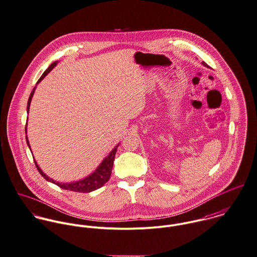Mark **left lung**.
<instances>
[{
  "instance_id": "obj_1",
  "label": "left lung",
  "mask_w": 257,
  "mask_h": 257,
  "mask_svg": "<svg viewBox=\"0 0 257 257\" xmlns=\"http://www.w3.org/2000/svg\"><path fill=\"white\" fill-rule=\"evenodd\" d=\"M202 65H203V66H205V67H207V68H210V67H209L205 62H202Z\"/></svg>"
}]
</instances>
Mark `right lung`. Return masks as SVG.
Returning a JSON list of instances; mask_svg holds the SVG:
<instances>
[{
    "label": "right lung",
    "instance_id": "obj_1",
    "mask_svg": "<svg viewBox=\"0 0 257 257\" xmlns=\"http://www.w3.org/2000/svg\"><path fill=\"white\" fill-rule=\"evenodd\" d=\"M57 64L58 61L53 62V63L46 69V71L42 74V76L40 77V79L38 80V82L36 83V85H38V84L45 78V76H47V74H48ZM35 88H36V86L33 87L32 91H31V93H30V95H29V101H28V107H27L28 113L29 112V106H30V102H31L32 96H33V94H34ZM27 131H28V124H27V126H26V134H27ZM26 139H27V143H28L29 150L31 151L28 135H26ZM118 146H119V144H117L114 148L112 149V151L108 154V156H106V157L103 159V161L99 164V166L95 169V171H93V172H91L90 174H88L85 178L80 179V180H78V181H73V182L62 183V182H59V181L54 180L53 178L49 177L48 175H46V174L42 171V170L39 168V166L37 165V163H36V161H35L34 158H33V160H34V163H35V166H36L37 171H39V173H40L47 181L56 184L57 186L61 187L62 189H66V190H70V191H75V192L88 193V192H91V191H93V190H96V189L100 188L101 186H103V185L109 180V177H110V175H111L112 167H113L115 154H116V151H117ZM31 153H32V151H31Z\"/></svg>",
    "mask_w": 257,
    "mask_h": 257
}]
</instances>
